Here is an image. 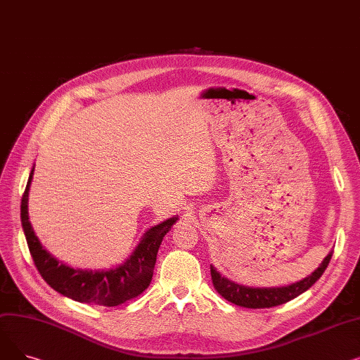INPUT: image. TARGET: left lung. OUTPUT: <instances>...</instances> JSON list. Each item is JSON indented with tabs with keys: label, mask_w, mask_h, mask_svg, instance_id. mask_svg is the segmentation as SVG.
<instances>
[{
	"label": "left lung",
	"mask_w": 360,
	"mask_h": 360,
	"mask_svg": "<svg viewBox=\"0 0 360 360\" xmlns=\"http://www.w3.org/2000/svg\"><path fill=\"white\" fill-rule=\"evenodd\" d=\"M331 257H333V251L324 258L323 262L319 264V267L314 273H311L308 277L290 283V285H286V286H276V288L243 286V285H239V283H235L221 276L213 266H210V271H212L214 289L226 300H229L232 304L243 308H252V309L271 308V307L286 304V302L307 292L314 283L323 276Z\"/></svg>",
	"instance_id": "obj_1"
}]
</instances>
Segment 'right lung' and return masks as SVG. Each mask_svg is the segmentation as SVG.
Instances as JSON below:
<instances>
[{
    "instance_id": "right-lung-1",
    "label": "right lung",
    "mask_w": 360,
    "mask_h": 360,
    "mask_svg": "<svg viewBox=\"0 0 360 360\" xmlns=\"http://www.w3.org/2000/svg\"><path fill=\"white\" fill-rule=\"evenodd\" d=\"M30 170L29 181L22 198V226L27 240V247L37 271L48 285L58 293L82 302L102 307H118L124 302L141 295L148 286L156 264L158 251L165 235L178 221V216L169 217L155 226L141 236L131 255L118 266L108 270H82L72 269L63 261L52 257L34 235L29 221V191L33 179Z\"/></svg>"
}]
</instances>
